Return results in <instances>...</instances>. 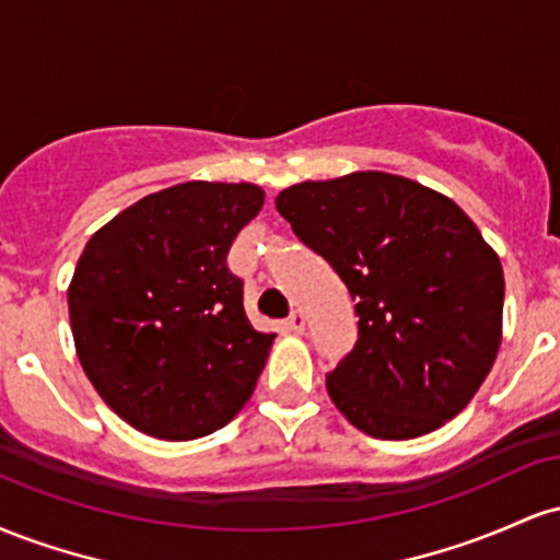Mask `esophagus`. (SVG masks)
Segmentation results:
<instances>
[{
    "label": "esophagus",
    "mask_w": 560,
    "mask_h": 560,
    "mask_svg": "<svg viewBox=\"0 0 560 560\" xmlns=\"http://www.w3.org/2000/svg\"><path fill=\"white\" fill-rule=\"evenodd\" d=\"M287 326H289V331L302 334V331H305V316H302L300 311H292V316H289Z\"/></svg>",
    "instance_id": "1"
}]
</instances>
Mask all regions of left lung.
I'll use <instances>...</instances> for the list:
<instances>
[{
	"instance_id": "obj_1",
	"label": "left lung",
	"mask_w": 560,
	"mask_h": 560,
	"mask_svg": "<svg viewBox=\"0 0 560 560\" xmlns=\"http://www.w3.org/2000/svg\"><path fill=\"white\" fill-rule=\"evenodd\" d=\"M276 210L355 300L358 342L326 376L339 413L376 440L455 419L503 339V266L471 218L382 171L294 184Z\"/></svg>"
}]
</instances>
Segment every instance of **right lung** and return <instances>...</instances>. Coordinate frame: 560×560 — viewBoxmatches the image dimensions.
Wrapping results in <instances>:
<instances>
[{"label": "right lung", "instance_id": "obj_1", "mask_svg": "<svg viewBox=\"0 0 560 560\" xmlns=\"http://www.w3.org/2000/svg\"><path fill=\"white\" fill-rule=\"evenodd\" d=\"M262 202L258 184H176L141 197L83 247L68 287L75 355L141 434H213L255 392L276 334L249 324L226 255Z\"/></svg>", "mask_w": 560, "mask_h": 560}]
</instances>
